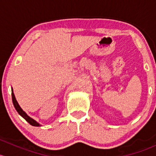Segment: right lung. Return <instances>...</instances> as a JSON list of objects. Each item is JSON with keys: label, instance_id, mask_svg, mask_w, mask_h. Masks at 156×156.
Wrapping results in <instances>:
<instances>
[{"label": "right lung", "instance_id": "1", "mask_svg": "<svg viewBox=\"0 0 156 156\" xmlns=\"http://www.w3.org/2000/svg\"><path fill=\"white\" fill-rule=\"evenodd\" d=\"M12 103H13V106H14V107H15L16 110L18 112V113L22 116V117L24 118V119H26L28 122H29L30 125H32V126H36V127L40 126V125H39L37 122H35L34 119H32L31 118H30L29 115H27V114H26V113L25 112L23 109H22L21 107H20V106H19L18 103H17L16 100V98H15L14 94L12 92Z\"/></svg>", "mask_w": 156, "mask_h": 156}]
</instances>
